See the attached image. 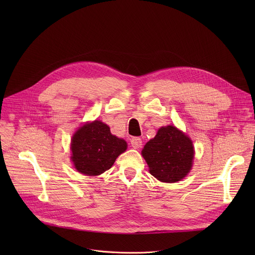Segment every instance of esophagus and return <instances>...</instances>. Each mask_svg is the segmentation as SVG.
I'll list each match as a JSON object with an SVG mask.
<instances>
[{
  "label": "esophagus",
  "instance_id": "1",
  "mask_svg": "<svg viewBox=\"0 0 255 255\" xmlns=\"http://www.w3.org/2000/svg\"><path fill=\"white\" fill-rule=\"evenodd\" d=\"M131 145L133 148H140L142 146V140L139 137H133L131 140Z\"/></svg>",
  "mask_w": 255,
  "mask_h": 255
}]
</instances>
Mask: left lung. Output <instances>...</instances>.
I'll use <instances>...</instances> for the list:
<instances>
[{
	"label": "left lung",
	"instance_id": "8db88e82",
	"mask_svg": "<svg viewBox=\"0 0 255 255\" xmlns=\"http://www.w3.org/2000/svg\"><path fill=\"white\" fill-rule=\"evenodd\" d=\"M149 172L162 183H176L191 170L194 158L192 140L174 126L158 129L142 150Z\"/></svg>",
	"mask_w": 255,
	"mask_h": 255
}]
</instances>
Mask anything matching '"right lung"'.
Masks as SVG:
<instances>
[{
  "label": "right lung",
  "mask_w": 255,
  "mask_h": 255,
  "mask_svg": "<svg viewBox=\"0 0 255 255\" xmlns=\"http://www.w3.org/2000/svg\"><path fill=\"white\" fill-rule=\"evenodd\" d=\"M127 149L125 140L111 134L100 121L81 127L71 139V160L86 175H99L111 168L116 158Z\"/></svg>",
  "instance_id": "1"
}]
</instances>
